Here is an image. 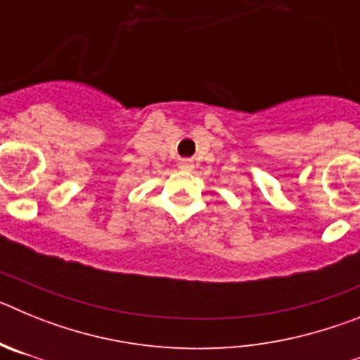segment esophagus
<instances>
[{
    "label": "esophagus",
    "mask_w": 360,
    "mask_h": 360,
    "mask_svg": "<svg viewBox=\"0 0 360 360\" xmlns=\"http://www.w3.org/2000/svg\"><path fill=\"white\" fill-rule=\"evenodd\" d=\"M191 167H193V165H191L189 160H182V162H180V169H191Z\"/></svg>",
    "instance_id": "34e87169"
}]
</instances>
